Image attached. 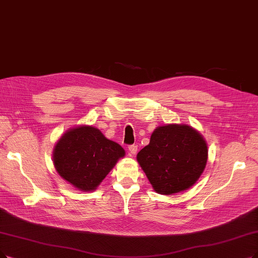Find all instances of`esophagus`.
<instances>
[{"label":"esophagus","mask_w":258,"mask_h":258,"mask_svg":"<svg viewBox=\"0 0 258 258\" xmlns=\"http://www.w3.org/2000/svg\"><path fill=\"white\" fill-rule=\"evenodd\" d=\"M128 150L130 151L131 154H136L137 151H138V146H137V145H130V146L128 147Z\"/></svg>","instance_id":"1"}]
</instances>
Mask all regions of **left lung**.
Instances as JSON below:
<instances>
[{"label":"left lung","mask_w":258,"mask_h":258,"mask_svg":"<svg viewBox=\"0 0 258 258\" xmlns=\"http://www.w3.org/2000/svg\"><path fill=\"white\" fill-rule=\"evenodd\" d=\"M137 159L153 189L171 195L189 188L199 179L207 165L208 146L194 128L172 123L154 130Z\"/></svg>","instance_id":"1"}]
</instances>
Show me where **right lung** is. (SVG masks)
Segmentation results:
<instances>
[{"mask_svg": "<svg viewBox=\"0 0 258 258\" xmlns=\"http://www.w3.org/2000/svg\"><path fill=\"white\" fill-rule=\"evenodd\" d=\"M125 150L94 127L68 131L57 143L54 165L64 180L80 190L91 191L105 179Z\"/></svg>", "mask_w": 258, "mask_h": 258, "instance_id": "1", "label": "right lung"}]
</instances>
